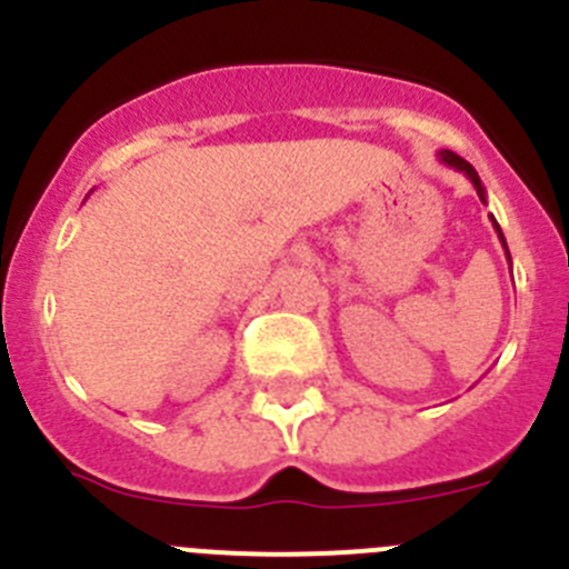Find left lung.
I'll list each match as a JSON object with an SVG mask.
<instances>
[{
    "mask_svg": "<svg viewBox=\"0 0 569 569\" xmlns=\"http://www.w3.org/2000/svg\"><path fill=\"white\" fill-rule=\"evenodd\" d=\"M439 162H441V164H447V168L459 170V173H465L467 179H470V182H472V188H476V193H479L481 202H487V190H485V184H481L479 173H476V168H472L470 162H465V159H461V156H456L453 150H439ZM490 222H492V228H496V233H499L501 248H505V253H507V261H510V250H507V241H505V233H501L499 222H496V219H492V216H490Z\"/></svg>",
    "mask_w": 569,
    "mask_h": 569,
    "instance_id": "left-lung-1",
    "label": "left lung"
}]
</instances>
